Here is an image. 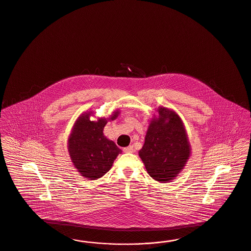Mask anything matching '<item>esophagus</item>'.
I'll return each mask as SVG.
<instances>
[{
  "label": "esophagus",
  "mask_w": 251,
  "mask_h": 251,
  "mask_svg": "<svg viewBox=\"0 0 251 251\" xmlns=\"http://www.w3.org/2000/svg\"><path fill=\"white\" fill-rule=\"evenodd\" d=\"M123 151L125 153H132L133 152V147L130 146V147H124L123 148Z\"/></svg>",
  "instance_id": "obj_1"
}]
</instances>
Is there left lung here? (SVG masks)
<instances>
[{"label": "left lung", "instance_id": "left-lung-1", "mask_svg": "<svg viewBox=\"0 0 251 251\" xmlns=\"http://www.w3.org/2000/svg\"><path fill=\"white\" fill-rule=\"evenodd\" d=\"M150 121L139 156L155 181L172 182L182 172L191 155L188 135L180 116L170 108L157 107Z\"/></svg>", "mask_w": 251, "mask_h": 251}]
</instances>
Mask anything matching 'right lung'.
Segmentation results:
<instances>
[{
  "instance_id": "right-lung-1",
  "label": "right lung",
  "mask_w": 251,
  "mask_h": 251,
  "mask_svg": "<svg viewBox=\"0 0 251 251\" xmlns=\"http://www.w3.org/2000/svg\"><path fill=\"white\" fill-rule=\"evenodd\" d=\"M93 111L82 113L75 121L68 140L69 156L73 166L81 176L89 180H97L112 167L121 150L104 135L107 121L118 118L120 110L113 112L110 118H98L91 121Z\"/></svg>"
}]
</instances>
